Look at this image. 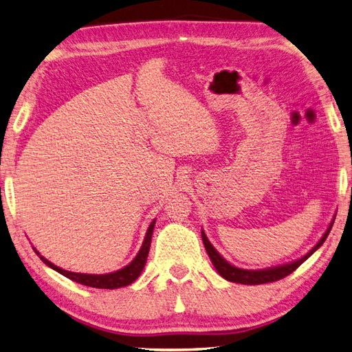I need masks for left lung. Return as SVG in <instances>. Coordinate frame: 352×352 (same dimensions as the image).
<instances>
[{"mask_svg":"<svg viewBox=\"0 0 352 352\" xmlns=\"http://www.w3.org/2000/svg\"><path fill=\"white\" fill-rule=\"evenodd\" d=\"M336 219V217H334ZM333 223L331 222L329 228L327 230V233L323 234V237L319 241V243L316 245V247L309 251L307 256H303L302 258L296 262H291L287 265H282V267H274V268H268V270H258V271H251V270H242V268H236L233 265H230L225 258L217 253L214 250L213 245L210 243V241L205 236V233L202 231V241L205 245V250H207L208 257L211 258V262H213L214 268L217 270V273L221 274L223 279H227L230 282H234V283H243V285H262V283H270V282H276V280H280L283 277L289 276L293 271H296L297 268L300 267V265L307 261V258L314 253V251L322 247V243L327 241V237L329 234L331 228H333Z\"/></svg>","mask_w":352,"mask_h":352,"instance_id":"obj_1","label":"left lung"}]
</instances>
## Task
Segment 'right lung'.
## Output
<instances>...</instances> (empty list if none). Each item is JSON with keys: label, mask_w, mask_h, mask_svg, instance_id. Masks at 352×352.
<instances>
[{"label": "right lung", "mask_w": 352, "mask_h": 352, "mask_svg": "<svg viewBox=\"0 0 352 352\" xmlns=\"http://www.w3.org/2000/svg\"><path fill=\"white\" fill-rule=\"evenodd\" d=\"M153 228H155V221L150 223V227L147 230V236H145V241L142 243V247H141V250H139L138 256L133 258V262L127 265L125 268L115 271V273H110V274L72 273V271H65L63 268L56 267V265H53L52 262H49L47 258H44L43 256H39V257H41V261L45 265H49L50 268L58 271L59 274L65 276L67 279H70L73 282L85 285V287L104 288V289H115V288L127 287V285H130L131 282H135L138 279L139 274H141V271L144 270L145 262H147V256H148V251H150V243H151V234H153ZM36 253H38V251H36Z\"/></svg>", "instance_id": "obj_1"}]
</instances>
